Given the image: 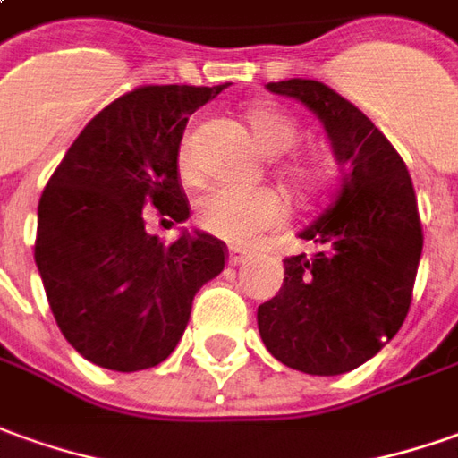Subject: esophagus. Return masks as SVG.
I'll list each match as a JSON object with an SVG mask.
<instances>
[{"mask_svg": "<svg viewBox=\"0 0 458 458\" xmlns=\"http://www.w3.org/2000/svg\"><path fill=\"white\" fill-rule=\"evenodd\" d=\"M244 261H249L247 251H242V249H229V264H232V267H242Z\"/></svg>", "mask_w": 458, "mask_h": 458, "instance_id": "1", "label": "esophagus"}]
</instances>
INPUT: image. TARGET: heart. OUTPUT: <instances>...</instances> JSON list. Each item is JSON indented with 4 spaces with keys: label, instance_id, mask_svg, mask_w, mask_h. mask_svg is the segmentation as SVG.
<instances>
[{
    "label": "heart",
    "instance_id": "1",
    "mask_svg": "<svg viewBox=\"0 0 458 458\" xmlns=\"http://www.w3.org/2000/svg\"><path fill=\"white\" fill-rule=\"evenodd\" d=\"M249 127L267 154H284L294 147L296 124L292 116L271 106H251L247 112ZM182 164H187V149L182 151ZM289 176L307 182L304 166H292ZM286 201L271 187H242V184H216L204 191L197 201V222L209 234L244 244L269 229L286 222Z\"/></svg>",
    "mask_w": 458,
    "mask_h": 458
}]
</instances>
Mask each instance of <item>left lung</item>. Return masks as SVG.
Instances as JSON below:
<instances>
[{
  "label": "left lung",
  "instance_id": "1",
  "mask_svg": "<svg viewBox=\"0 0 458 458\" xmlns=\"http://www.w3.org/2000/svg\"><path fill=\"white\" fill-rule=\"evenodd\" d=\"M267 89L319 116L342 182L299 232L317 254L286 257L279 294L257 311L261 342L286 367L336 377L379 354L409 314L424 247L414 184L392 141L327 84L286 79Z\"/></svg>",
  "mask_w": 458,
  "mask_h": 458
}]
</instances>
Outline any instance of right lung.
Here are the masks:
<instances>
[{"mask_svg":"<svg viewBox=\"0 0 458 458\" xmlns=\"http://www.w3.org/2000/svg\"><path fill=\"white\" fill-rule=\"evenodd\" d=\"M229 84H149L91 119L42 191L34 261L64 339L91 364H162L187 329L191 301L222 274L226 244L187 232L147 234L141 209L187 222L179 144L189 116Z\"/></svg>","mask_w":458,"mask_h":458,"instance_id":"right-lung-1","label":"right lung"}]
</instances>
